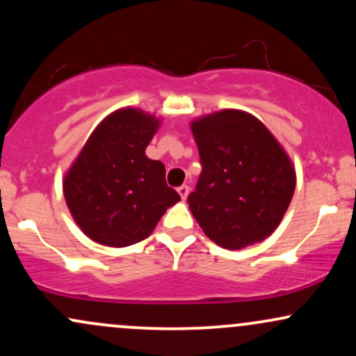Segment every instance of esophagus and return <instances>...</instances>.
<instances>
[{
	"label": "esophagus",
	"mask_w": 356,
	"mask_h": 356,
	"mask_svg": "<svg viewBox=\"0 0 356 356\" xmlns=\"http://www.w3.org/2000/svg\"><path fill=\"white\" fill-rule=\"evenodd\" d=\"M177 192H179V195H181L182 201H186L187 195H189V186H186V184H182L181 187H177Z\"/></svg>",
	"instance_id": "34e87169"
}]
</instances>
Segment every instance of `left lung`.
Wrapping results in <instances>:
<instances>
[{
    "label": "left lung",
    "mask_w": 356,
    "mask_h": 356,
    "mask_svg": "<svg viewBox=\"0 0 356 356\" xmlns=\"http://www.w3.org/2000/svg\"><path fill=\"white\" fill-rule=\"evenodd\" d=\"M191 130L202 172L187 202L204 234L231 251L271 236L296 187L283 145L244 110L207 113L192 120Z\"/></svg>",
    "instance_id": "1"
}]
</instances>
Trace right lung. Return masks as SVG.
Returning <instances> with one entry per match:
<instances>
[{"instance_id": "1", "label": "right lung", "mask_w": 356, "mask_h": 356, "mask_svg": "<svg viewBox=\"0 0 356 356\" xmlns=\"http://www.w3.org/2000/svg\"><path fill=\"white\" fill-rule=\"evenodd\" d=\"M161 118L118 108L90 134L63 177V195L85 236L110 248L149 238L164 212L181 201L165 184V167L145 149Z\"/></svg>"}]
</instances>
